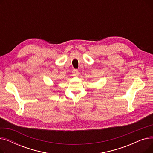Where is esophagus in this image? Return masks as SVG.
<instances>
[{
	"instance_id": "34e87169",
	"label": "esophagus",
	"mask_w": 153,
	"mask_h": 153,
	"mask_svg": "<svg viewBox=\"0 0 153 153\" xmlns=\"http://www.w3.org/2000/svg\"><path fill=\"white\" fill-rule=\"evenodd\" d=\"M79 75V71L77 69H73L72 70V76H77Z\"/></svg>"
}]
</instances>
